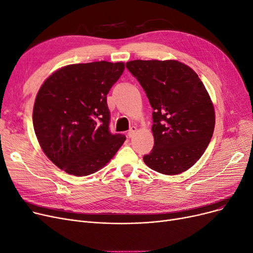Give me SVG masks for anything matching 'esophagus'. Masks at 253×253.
<instances>
[{"label":"esophagus","mask_w":253,"mask_h":253,"mask_svg":"<svg viewBox=\"0 0 253 253\" xmlns=\"http://www.w3.org/2000/svg\"><path fill=\"white\" fill-rule=\"evenodd\" d=\"M136 132H137V127L136 126H132L129 128V130L127 132V136L129 137V138H132L135 134H136Z\"/></svg>","instance_id":"34e87169"}]
</instances>
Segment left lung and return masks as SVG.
I'll return each instance as SVG.
<instances>
[{
	"label": "left lung",
	"mask_w": 253,
	"mask_h": 253,
	"mask_svg": "<svg viewBox=\"0 0 253 253\" xmlns=\"http://www.w3.org/2000/svg\"><path fill=\"white\" fill-rule=\"evenodd\" d=\"M126 68L154 109L155 145L144 163L166 175L184 172L204 155L215 128L214 105L204 83L176 60H134Z\"/></svg>",
	"instance_id": "left-lung-1"
}]
</instances>
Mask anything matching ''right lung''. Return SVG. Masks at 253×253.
Listing matches in <instances>:
<instances>
[{
	"label": "right lung",
	"mask_w": 253,
	"mask_h": 253,
	"mask_svg": "<svg viewBox=\"0 0 253 253\" xmlns=\"http://www.w3.org/2000/svg\"><path fill=\"white\" fill-rule=\"evenodd\" d=\"M124 62L70 64L50 75L38 90L33 126L40 147L53 163L76 176L109 163L126 136L111 134L107 94Z\"/></svg>",
	"instance_id": "1"
}]
</instances>
